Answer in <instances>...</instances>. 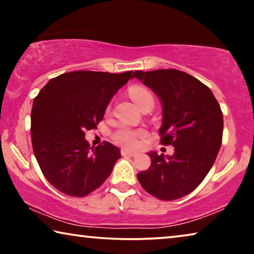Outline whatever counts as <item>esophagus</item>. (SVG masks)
I'll use <instances>...</instances> for the list:
<instances>
[{"label": "esophagus", "instance_id": "esophagus-1", "mask_svg": "<svg viewBox=\"0 0 254 254\" xmlns=\"http://www.w3.org/2000/svg\"><path fill=\"white\" fill-rule=\"evenodd\" d=\"M121 154H122V156L135 157L136 154H137V152H135V151H130V150H127V149H122V150H121Z\"/></svg>", "mask_w": 254, "mask_h": 254}]
</instances>
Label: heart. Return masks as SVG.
<instances>
[{
  "label": "heart",
  "instance_id": "b5f03b06",
  "mask_svg": "<svg viewBox=\"0 0 254 254\" xmlns=\"http://www.w3.org/2000/svg\"><path fill=\"white\" fill-rule=\"evenodd\" d=\"M130 95L132 100L139 107H142L145 103H153V96L151 92L142 86H133L130 88ZM144 135L142 130H133L128 127H121L114 133L113 139L117 143L123 145L127 148H136L139 147L141 137Z\"/></svg>",
  "mask_w": 254,
  "mask_h": 254
}]
</instances>
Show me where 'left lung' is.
I'll use <instances>...</instances> for the list:
<instances>
[{"label":"left lung","instance_id":"left-lung-1","mask_svg":"<svg viewBox=\"0 0 254 254\" xmlns=\"http://www.w3.org/2000/svg\"><path fill=\"white\" fill-rule=\"evenodd\" d=\"M140 79L159 97L163 145H173V156L149 152L151 165L137 174L141 186L161 200L182 198L203 182L222 144L223 113L207 86L177 69L136 70Z\"/></svg>","mask_w":254,"mask_h":254}]
</instances>
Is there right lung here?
<instances>
[{"label":"right lung","mask_w":254,"mask_h":254,"mask_svg":"<svg viewBox=\"0 0 254 254\" xmlns=\"http://www.w3.org/2000/svg\"><path fill=\"white\" fill-rule=\"evenodd\" d=\"M132 71L78 70L51 78L33 100L31 141L46 179L64 194L84 197L111 175L121 158L110 142L91 147L85 131L97 128L107 105Z\"/></svg>","instance_id":"add662e5"}]
</instances>
